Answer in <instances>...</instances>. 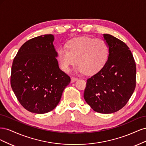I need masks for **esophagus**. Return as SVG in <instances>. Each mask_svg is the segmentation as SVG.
Masks as SVG:
<instances>
[{
  "instance_id": "34e87169",
  "label": "esophagus",
  "mask_w": 146,
  "mask_h": 146,
  "mask_svg": "<svg viewBox=\"0 0 146 146\" xmlns=\"http://www.w3.org/2000/svg\"><path fill=\"white\" fill-rule=\"evenodd\" d=\"M78 78H77V77H71V82L73 83V82H76V80H78Z\"/></svg>"
}]
</instances>
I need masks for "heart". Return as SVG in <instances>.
I'll return each instance as SVG.
<instances>
[{
    "instance_id": "1",
    "label": "heart",
    "mask_w": 146,
    "mask_h": 146,
    "mask_svg": "<svg viewBox=\"0 0 146 146\" xmlns=\"http://www.w3.org/2000/svg\"><path fill=\"white\" fill-rule=\"evenodd\" d=\"M66 48L60 47L56 55L61 68L65 72L77 62V71L93 74L102 69L108 60L109 47L103 39H74L68 42Z\"/></svg>"
}]
</instances>
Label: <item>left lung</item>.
Instances as JSON below:
<instances>
[{
  "label": "left lung",
  "mask_w": 146,
  "mask_h": 146,
  "mask_svg": "<svg viewBox=\"0 0 146 146\" xmlns=\"http://www.w3.org/2000/svg\"><path fill=\"white\" fill-rule=\"evenodd\" d=\"M109 47L107 63L88 78L84 99L94 111L109 114L122 108L136 86V69L129 48L111 35L104 34Z\"/></svg>",
  "instance_id": "obj_1"
}]
</instances>
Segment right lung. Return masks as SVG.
I'll return each instance as SVG.
<instances>
[{
	"label": "right lung",
	"instance_id": "right-lung-1",
	"mask_svg": "<svg viewBox=\"0 0 146 146\" xmlns=\"http://www.w3.org/2000/svg\"><path fill=\"white\" fill-rule=\"evenodd\" d=\"M54 40L51 34L29 39L13 61L12 90L21 105L33 113L54 110L70 82V77L59 68Z\"/></svg>",
	"mask_w": 146,
	"mask_h": 146
}]
</instances>
